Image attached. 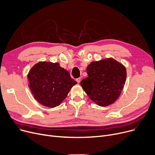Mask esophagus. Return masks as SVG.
Here are the masks:
<instances>
[{
	"instance_id": "esophagus-1",
	"label": "esophagus",
	"mask_w": 155,
	"mask_h": 155,
	"mask_svg": "<svg viewBox=\"0 0 155 155\" xmlns=\"http://www.w3.org/2000/svg\"><path fill=\"white\" fill-rule=\"evenodd\" d=\"M76 81H77V83H80V81H81V78H77V79H76Z\"/></svg>"
}]
</instances>
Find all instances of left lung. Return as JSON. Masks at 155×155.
I'll list each match as a JSON object with an SVG mask.
<instances>
[{"label":"left lung","instance_id":"1","mask_svg":"<svg viewBox=\"0 0 155 155\" xmlns=\"http://www.w3.org/2000/svg\"><path fill=\"white\" fill-rule=\"evenodd\" d=\"M87 73L81 85L98 106H109L119 97L126 78V68L121 63L111 58L93 62L87 66Z\"/></svg>","mask_w":155,"mask_h":155}]
</instances>
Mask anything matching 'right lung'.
<instances>
[{
	"instance_id": "1",
	"label": "right lung",
	"mask_w": 155,
	"mask_h": 155,
	"mask_svg": "<svg viewBox=\"0 0 155 155\" xmlns=\"http://www.w3.org/2000/svg\"><path fill=\"white\" fill-rule=\"evenodd\" d=\"M29 87L34 98L41 104L54 107L60 105L77 82L59 63L40 62L29 71Z\"/></svg>"
}]
</instances>
